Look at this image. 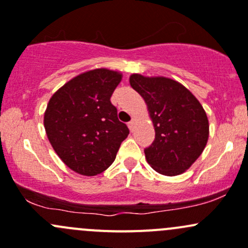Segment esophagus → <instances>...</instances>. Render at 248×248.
Masks as SVG:
<instances>
[{
    "label": "esophagus",
    "mask_w": 248,
    "mask_h": 248,
    "mask_svg": "<svg viewBox=\"0 0 248 248\" xmlns=\"http://www.w3.org/2000/svg\"><path fill=\"white\" fill-rule=\"evenodd\" d=\"M134 126H136V117H132L131 121L128 122V127H129V129H131V131H133Z\"/></svg>",
    "instance_id": "1"
}]
</instances>
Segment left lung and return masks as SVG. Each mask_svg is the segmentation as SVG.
I'll return each instance as SVG.
<instances>
[{
	"label": "left lung",
	"instance_id": "8db88e82",
	"mask_svg": "<svg viewBox=\"0 0 248 248\" xmlns=\"http://www.w3.org/2000/svg\"><path fill=\"white\" fill-rule=\"evenodd\" d=\"M129 82L146 102L154 122L155 140L144 150L147 163L159 174H182L206 146V112L184 85L169 78L132 74Z\"/></svg>",
	"mask_w": 248,
	"mask_h": 248
}]
</instances>
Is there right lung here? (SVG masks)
Segmentation results:
<instances>
[{
    "label": "right lung",
    "mask_w": 248,
    "mask_h": 248,
    "mask_svg": "<svg viewBox=\"0 0 248 248\" xmlns=\"http://www.w3.org/2000/svg\"><path fill=\"white\" fill-rule=\"evenodd\" d=\"M122 74L106 68L85 72L57 90L47 103V139L67 167L78 174H101L115 161L129 134L110 102Z\"/></svg>",
    "instance_id": "1"
}]
</instances>
